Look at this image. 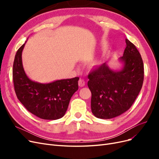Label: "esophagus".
Here are the masks:
<instances>
[{
	"mask_svg": "<svg viewBox=\"0 0 159 159\" xmlns=\"http://www.w3.org/2000/svg\"><path fill=\"white\" fill-rule=\"evenodd\" d=\"M78 85L80 87H84V86L85 85V81H84V80L80 79L78 81Z\"/></svg>",
	"mask_w": 159,
	"mask_h": 159,
	"instance_id": "obj_1",
	"label": "esophagus"
}]
</instances>
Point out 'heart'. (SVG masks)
I'll return each mask as SVG.
<instances>
[{"mask_svg": "<svg viewBox=\"0 0 159 159\" xmlns=\"http://www.w3.org/2000/svg\"><path fill=\"white\" fill-rule=\"evenodd\" d=\"M98 62H95V63L93 64V65H94V66H96V65H98Z\"/></svg>", "mask_w": 159, "mask_h": 159, "instance_id": "heart-1", "label": "heart"}]
</instances>
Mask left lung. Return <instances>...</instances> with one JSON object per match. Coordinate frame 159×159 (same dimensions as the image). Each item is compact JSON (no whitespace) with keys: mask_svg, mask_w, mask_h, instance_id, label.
Masks as SVG:
<instances>
[{"mask_svg":"<svg viewBox=\"0 0 159 159\" xmlns=\"http://www.w3.org/2000/svg\"><path fill=\"white\" fill-rule=\"evenodd\" d=\"M126 48L119 58L120 71H113L106 63L91 71L88 85L91 92V109L96 117L109 119L131 107L140 92L144 80V65L140 53L125 39Z\"/></svg>","mask_w":159,"mask_h":159,"instance_id":"1","label":"left lung"}]
</instances>
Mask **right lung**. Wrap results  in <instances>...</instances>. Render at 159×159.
<instances>
[{"instance_id":"right-lung-1","label":"right lung","mask_w":159,"mask_h":159,"mask_svg":"<svg viewBox=\"0 0 159 159\" xmlns=\"http://www.w3.org/2000/svg\"><path fill=\"white\" fill-rule=\"evenodd\" d=\"M26 43V42H25ZM24 44L14 57L12 77L14 90L25 108L42 119L61 118L68 107L72 95L78 89V77L40 84L28 78L23 68L22 52Z\"/></svg>"}]
</instances>
